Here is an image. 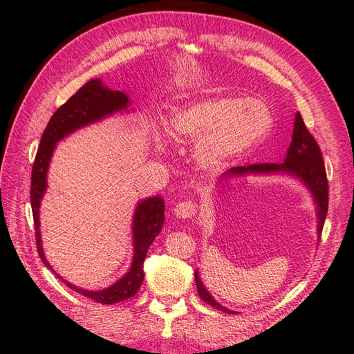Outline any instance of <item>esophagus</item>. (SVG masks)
<instances>
[{"mask_svg":"<svg viewBox=\"0 0 354 354\" xmlns=\"http://www.w3.org/2000/svg\"><path fill=\"white\" fill-rule=\"evenodd\" d=\"M195 212H196V205L190 201L180 202V203H177L176 208H174V216L177 218H183V220L192 218L195 216Z\"/></svg>","mask_w":354,"mask_h":354,"instance_id":"esophagus-1","label":"esophagus"}]
</instances>
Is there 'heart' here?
<instances>
[{"mask_svg":"<svg viewBox=\"0 0 354 354\" xmlns=\"http://www.w3.org/2000/svg\"><path fill=\"white\" fill-rule=\"evenodd\" d=\"M273 122L270 108L260 100L208 97L174 109L168 127L177 140L196 142L195 158L201 169L217 173L259 146ZM167 142L164 133H155L158 147Z\"/></svg>","mask_w":354,"mask_h":354,"instance_id":"obj_1","label":"heart"}]
</instances>
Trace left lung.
<instances>
[{"label": "left lung", "instance_id": "left-lung-1", "mask_svg": "<svg viewBox=\"0 0 354 354\" xmlns=\"http://www.w3.org/2000/svg\"><path fill=\"white\" fill-rule=\"evenodd\" d=\"M248 174H286L301 181L310 190V194H312V198L316 203L317 236L320 238L328 212V180L322 152H320L315 137L308 133L301 113H295L292 142L288 147V152L282 164H254L248 167H234L221 176L218 183H223L224 180L230 177H243ZM195 281L201 299H203V301L208 303L214 308L221 310L224 313H236L214 299L205 285L202 283L198 270L195 272Z\"/></svg>", "mask_w": 354, "mask_h": 354}]
</instances>
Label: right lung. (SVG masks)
Here are the masks:
<instances>
[{"instance_id":"add662e5","label":"right lung","mask_w":354,"mask_h":354,"mask_svg":"<svg viewBox=\"0 0 354 354\" xmlns=\"http://www.w3.org/2000/svg\"><path fill=\"white\" fill-rule=\"evenodd\" d=\"M130 104L131 102L125 93L109 90L100 81V78H95L82 85L65 104H62L60 108L53 113L48 125L46 127L44 133H42L34 168H32L30 205L32 214H34L38 254L47 269L53 272H55V269H53L50 263L47 261L41 243L39 207L42 196H44L47 190V171L50 167L53 152H55L56 149V143L60 142L62 138H65L66 136L72 134L73 131L80 130L82 127L99 122L116 112H128ZM164 211L165 203L160 196L147 198L137 203L131 226L134 245L133 261L128 272L113 285L100 289V291H88V289L75 286L73 283L63 279V277L59 276L56 272L55 273L69 288H72L73 291H77L84 297H88L94 299V301L102 304H115L124 301L127 298L134 297L145 279L143 263L149 246H151V243L155 241L160 230H162Z\"/></svg>"}]
</instances>
